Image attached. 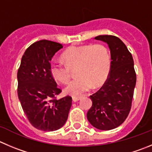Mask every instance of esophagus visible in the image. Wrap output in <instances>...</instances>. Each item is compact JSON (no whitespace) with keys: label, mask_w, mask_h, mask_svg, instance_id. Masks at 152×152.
Returning <instances> with one entry per match:
<instances>
[{"label":"esophagus","mask_w":152,"mask_h":152,"mask_svg":"<svg viewBox=\"0 0 152 152\" xmlns=\"http://www.w3.org/2000/svg\"><path fill=\"white\" fill-rule=\"evenodd\" d=\"M80 99H81V97H77V96L72 97V100H73V102H77V101L80 100Z\"/></svg>","instance_id":"obj_1"}]
</instances>
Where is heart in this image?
Masks as SVG:
<instances>
[{"instance_id": "obj_1", "label": "heart", "mask_w": 152, "mask_h": 152, "mask_svg": "<svg viewBox=\"0 0 152 152\" xmlns=\"http://www.w3.org/2000/svg\"><path fill=\"white\" fill-rule=\"evenodd\" d=\"M63 57L66 63L52 62L50 72L54 80L66 83L70 79V68L78 66L77 75L80 77L72 80L65 89L69 95H83L93 84L101 86L107 78L111 59L109 50L103 45L72 46L63 53Z\"/></svg>"}]
</instances>
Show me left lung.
<instances>
[{
  "mask_svg": "<svg viewBox=\"0 0 152 152\" xmlns=\"http://www.w3.org/2000/svg\"><path fill=\"white\" fill-rule=\"evenodd\" d=\"M94 39L107 44L111 64L105 83L90 95L92 105L86 116L95 128L109 131L122 125L128 117L137 77L132 55L120 39L111 35L98 36Z\"/></svg>",
  "mask_w": 152,
  "mask_h": 152,
  "instance_id": "1",
  "label": "left lung"
}]
</instances>
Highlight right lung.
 Listing matches in <instances>:
<instances>
[{
  "mask_svg": "<svg viewBox=\"0 0 152 152\" xmlns=\"http://www.w3.org/2000/svg\"><path fill=\"white\" fill-rule=\"evenodd\" d=\"M63 48L60 43L40 40L24 52L18 70V96L32 125L43 131H54L65 125L72 97L57 99L61 92L50 72V60Z\"/></svg>",
  "mask_w": 152,
  "mask_h": 152,
  "instance_id": "1",
  "label": "right lung"
}]
</instances>
